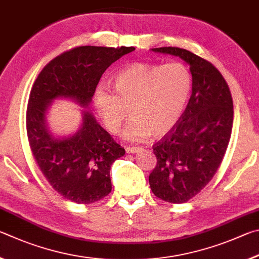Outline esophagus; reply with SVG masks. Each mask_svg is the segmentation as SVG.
I'll list each match as a JSON object with an SVG mask.
<instances>
[{
	"label": "esophagus",
	"instance_id": "obj_1",
	"mask_svg": "<svg viewBox=\"0 0 259 259\" xmlns=\"http://www.w3.org/2000/svg\"><path fill=\"white\" fill-rule=\"evenodd\" d=\"M143 150V148H140V147H127L126 148V152L128 153V155H131V153H138V152H140V151H142Z\"/></svg>",
	"mask_w": 259,
	"mask_h": 259
}]
</instances>
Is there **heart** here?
<instances>
[{
    "instance_id": "heart-1",
    "label": "heart",
    "mask_w": 259,
    "mask_h": 259,
    "mask_svg": "<svg viewBox=\"0 0 259 259\" xmlns=\"http://www.w3.org/2000/svg\"><path fill=\"white\" fill-rule=\"evenodd\" d=\"M192 77L182 62L134 63L113 78L115 91L100 84L94 92L98 115L117 133L131 109L133 119L124 131L128 141L164 137L178 124L191 92Z\"/></svg>"
}]
</instances>
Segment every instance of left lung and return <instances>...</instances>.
<instances>
[{"label":"left lung","mask_w":259,"mask_h":259,"mask_svg":"<svg viewBox=\"0 0 259 259\" xmlns=\"http://www.w3.org/2000/svg\"><path fill=\"white\" fill-rule=\"evenodd\" d=\"M153 52L180 57L190 66L192 93L180 120L153 146L157 157L149 184L156 197L183 203L210 182L228 149L233 125V101L221 72L197 54L180 48Z\"/></svg>","instance_id":"1"}]
</instances>
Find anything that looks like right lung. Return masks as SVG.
<instances>
[{
  "label": "right lung",
  "instance_id": "1",
  "mask_svg": "<svg viewBox=\"0 0 259 259\" xmlns=\"http://www.w3.org/2000/svg\"><path fill=\"white\" fill-rule=\"evenodd\" d=\"M134 50L78 47L63 52L43 68L30 91L26 115L30 150L44 178L67 200L92 203L111 191V165L125 150L88 108L107 68ZM57 98L83 108L80 128L69 137L57 138L48 130L47 110Z\"/></svg>",
  "mask_w": 259,
  "mask_h": 259
}]
</instances>
